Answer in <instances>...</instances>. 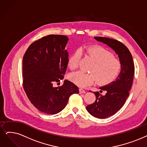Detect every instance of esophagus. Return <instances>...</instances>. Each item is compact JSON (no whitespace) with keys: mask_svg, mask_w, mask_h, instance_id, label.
I'll list each match as a JSON object with an SVG mask.
<instances>
[{"mask_svg":"<svg viewBox=\"0 0 147 147\" xmlns=\"http://www.w3.org/2000/svg\"><path fill=\"white\" fill-rule=\"evenodd\" d=\"M79 91H80V93H86V91L83 89H82V88H80V89H79Z\"/></svg>","mask_w":147,"mask_h":147,"instance_id":"34e87169","label":"esophagus"}]
</instances>
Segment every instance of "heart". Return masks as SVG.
<instances>
[{"label":"heart","mask_w":147,"mask_h":147,"mask_svg":"<svg viewBox=\"0 0 147 147\" xmlns=\"http://www.w3.org/2000/svg\"><path fill=\"white\" fill-rule=\"evenodd\" d=\"M85 54L95 62L90 69L92 73L87 74L82 71L74 72L69 75V79L77 86L84 87L95 83L105 85L112 83L120 74L122 69L121 61L114 57L113 54L100 46L91 45L83 48ZM81 54L80 50L75 51L70 56L68 66L72 70L79 66Z\"/></svg>","instance_id":"heart-1"}]
</instances>
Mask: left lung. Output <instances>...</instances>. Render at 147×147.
I'll return each mask as SVG.
<instances>
[{"mask_svg": "<svg viewBox=\"0 0 147 147\" xmlns=\"http://www.w3.org/2000/svg\"><path fill=\"white\" fill-rule=\"evenodd\" d=\"M94 38L113 49L118 55L122 63L121 71L118 78L111 83L99 88L101 89L99 92H94L96 96L95 101L86 107L91 115L104 119L115 115L125 104L133 84L134 65L130 51L119 41L102 37ZM102 90L107 91L105 96L100 93Z\"/></svg>", "mask_w": 147, "mask_h": 147, "instance_id": "8db88e82", "label": "left lung"}]
</instances>
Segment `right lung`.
Wrapping results in <instances>:
<instances>
[{
  "label": "right lung",
  "mask_w": 147,
  "mask_h": 147,
  "mask_svg": "<svg viewBox=\"0 0 147 147\" xmlns=\"http://www.w3.org/2000/svg\"><path fill=\"white\" fill-rule=\"evenodd\" d=\"M67 41L66 36L48 35L33 42L23 55V89L34 107L44 113H59L70 96L79 93L78 87L68 80L60 87L53 86L66 71Z\"/></svg>",
  "instance_id": "add662e5"
}]
</instances>
